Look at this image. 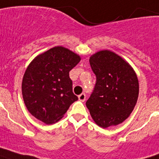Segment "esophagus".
I'll list each match as a JSON object with an SVG mask.
<instances>
[{"instance_id": "obj_1", "label": "esophagus", "mask_w": 159, "mask_h": 159, "mask_svg": "<svg viewBox=\"0 0 159 159\" xmlns=\"http://www.w3.org/2000/svg\"><path fill=\"white\" fill-rule=\"evenodd\" d=\"M78 99H79L80 102H85V100H86V95H85V93H82L81 95H79L78 96Z\"/></svg>"}]
</instances>
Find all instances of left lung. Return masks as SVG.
<instances>
[{"label": "left lung", "mask_w": 159, "mask_h": 159, "mask_svg": "<svg viewBox=\"0 0 159 159\" xmlns=\"http://www.w3.org/2000/svg\"><path fill=\"white\" fill-rule=\"evenodd\" d=\"M97 77L86 105L93 120L102 128L117 125L128 118L139 97V80L134 68L112 51L102 50L90 57Z\"/></svg>", "instance_id": "left-lung-1"}]
</instances>
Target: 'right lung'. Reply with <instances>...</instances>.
<instances>
[{
    "mask_svg": "<svg viewBox=\"0 0 159 159\" xmlns=\"http://www.w3.org/2000/svg\"><path fill=\"white\" fill-rule=\"evenodd\" d=\"M81 57L62 46H56L36 56L26 68L22 96L29 112L50 125L60 120L77 101L72 92L69 72Z\"/></svg>",
    "mask_w": 159,
    "mask_h": 159,
    "instance_id": "obj_1",
    "label": "right lung"
}]
</instances>
